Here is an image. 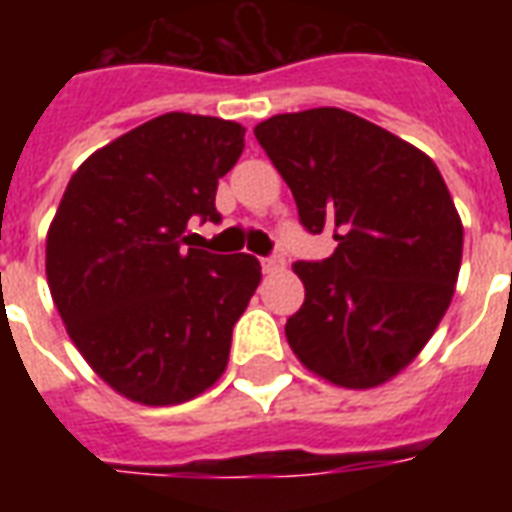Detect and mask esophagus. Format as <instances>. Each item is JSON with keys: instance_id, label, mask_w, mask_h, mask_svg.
Wrapping results in <instances>:
<instances>
[{"instance_id": "34e87169", "label": "esophagus", "mask_w": 512, "mask_h": 512, "mask_svg": "<svg viewBox=\"0 0 512 512\" xmlns=\"http://www.w3.org/2000/svg\"><path fill=\"white\" fill-rule=\"evenodd\" d=\"M279 268H285V257L279 255V252L271 257H263V271H266V274H274Z\"/></svg>"}]
</instances>
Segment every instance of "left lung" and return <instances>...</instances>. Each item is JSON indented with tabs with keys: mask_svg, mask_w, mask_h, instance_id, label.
I'll return each instance as SVG.
<instances>
[{
	"mask_svg": "<svg viewBox=\"0 0 512 512\" xmlns=\"http://www.w3.org/2000/svg\"><path fill=\"white\" fill-rule=\"evenodd\" d=\"M310 233L332 230L326 260H299L304 304L285 323L326 381L370 389L425 348L450 307L463 227L439 167L365 117L321 106L257 123Z\"/></svg>",
	"mask_w": 512,
	"mask_h": 512,
	"instance_id": "obj_1",
	"label": "left lung"
}]
</instances>
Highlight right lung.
<instances>
[{
    "label": "right lung",
    "mask_w": 512,
    "mask_h": 512,
    "mask_svg": "<svg viewBox=\"0 0 512 512\" xmlns=\"http://www.w3.org/2000/svg\"><path fill=\"white\" fill-rule=\"evenodd\" d=\"M241 153L238 123L169 112L93 153L62 194L51 299L87 365L128 400L175 406L227 367L260 263L194 249L186 227L222 222L216 186Z\"/></svg>",
    "instance_id": "right-lung-1"
}]
</instances>
